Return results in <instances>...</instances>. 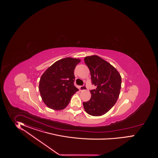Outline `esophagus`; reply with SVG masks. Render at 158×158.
Listing matches in <instances>:
<instances>
[{
  "mask_svg": "<svg viewBox=\"0 0 158 158\" xmlns=\"http://www.w3.org/2000/svg\"><path fill=\"white\" fill-rule=\"evenodd\" d=\"M87 90V87H86L85 85L80 86V87H79V90L80 91H84V90Z\"/></svg>",
  "mask_w": 158,
  "mask_h": 158,
  "instance_id": "esophagus-1",
  "label": "esophagus"
}]
</instances>
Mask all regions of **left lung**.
<instances>
[{"label": "left lung", "instance_id": "8db88e82", "mask_svg": "<svg viewBox=\"0 0 158 158\" xmlns=\"http://www.w3.org/2000/svg\"><path fill=\"white\" fill-rule=\"evenodd\" d=\"M91 74L96 89L90 90V100L83 102L86 112L94 116L104 115L113 107L119 98L122 78L115 67L98 56L84 59Z\"/></svg>", "mask_w": 158, "mask_h": 158}]
</instances>
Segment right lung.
<instances>
[{"label": "right lung", "instance_id": "1", "mask_svg": "<svg viewBox=\"0 0 158 158\" xmlns=\"http://www.w3.org/2000/svg\"><path fill=\"white\" fill-rule=\"evenodd\" d=\"M81 62L78 58H62L54 62L44 72L39 81V89L44 103L54 110H62L69 103L72 96L78 91L74 86V70Z\"/></svg>", "mask_w": 158, "mask_h": 158}]
</instances>
